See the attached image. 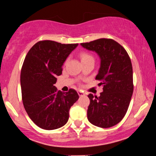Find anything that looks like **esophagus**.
<instances>
[{"instance_id": "obj_1", "label": "esophagus", "mask_w": 156, "mask_h": 156, "mask_svg": "<svg viewBox=\"0 0 156 156\" xmlns=\"http://www.w3.org/2000/svg\"><path fill=\"white\" fill-rule=\"evenodd\" d=\"M78 95H79V96H83V95H84L83 92H82V91H80V90H78Z\"/></svg>"}]
</instances>
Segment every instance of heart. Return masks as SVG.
I'll return each instance as SVG.
<instances>
[{"mask_svg":"<svg viewBox=\"0 0 156 156\" xmlns=\"http://www.w3.org/2000/svg\"><path fill=\"white\" fill-rule=\"evenodd\" d=\"M80 60H81V62H85L90 60L94 61V57H93V55H91L90 53H87V52H82V53H80Z\"/></svg>","mask_w":156,"mask_h":156,"instance_id":"b5f03b06","label":"heart"}]
</instances>
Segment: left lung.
Wrapping results in <instances>:
<instances>
[{
  "instance_id": "left-lung-1",
  "label": "left lung",
  "mask_w": 156,
  "mask_h": 156,
  "mask_svg": "<svg viewBox=\"0 0 156 156\" xmlns=\"http://www.w3.org/2000/svg\"><path fill=\"white\" fill-rule=\"evenodd\" d=\"M95 51L101 59L95 79L103 86L101 96L89 94L87 118L100 128L114 126L125 117L133 92V68L129 55L120 44L112 39H98L80 44Z\"/></svg>"
}]
</instances>
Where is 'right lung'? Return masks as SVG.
I'll return each instance as SVG.
<instances>
[{
	"mask_svg": "<svg viewBox=\"0 0 156 156\" xmlns=\"http://www.w3.org/2000/svg\"><path fill=\"white\" fill-rule=\"evenodd\" d=\"M78 44L39 41L25 58L20 74L23 103L30 119L42 129L65 125L69 108L79 98L75 89L64 93L54 86L64 62Z\"/></svg>",
	"mask_w": 156,
	"mask_h": 156,
	"instance_id": "add662e5",
	"label": "right lung"
}]
</instances>
